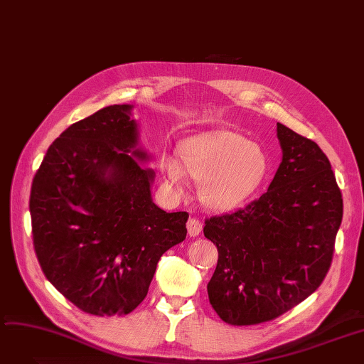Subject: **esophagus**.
I'll use <instances>...</instances> for the list:
<instances>
[{
    "label": "esophagus",
    "instance_id": "1",
    "mask_svg": "<svg viewBox=\"0 0 364 364\" xmlns=\"http://www.w3.org/2000/svg\"><path fill=\"white\" fill-rule=\"evenodd\" d=\"M186 230H188L189 237H197V235H200V232L203 230V225H201V222L198 219L191 218V219L188 220V223H186Z\"/></svg>",
    "mask_w": 364,
    "mask_h": 364
}]
</instances>
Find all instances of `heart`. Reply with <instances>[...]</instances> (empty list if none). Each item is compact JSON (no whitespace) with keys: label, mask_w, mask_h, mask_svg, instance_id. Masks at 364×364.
Returning <instances> with one entry per match:
<instances>
[{"label":"heart","mask_w":364,"mask_h":364,"mask_svg":"<svg viewBox=\"0 0 364 364\" xmlns=\"http://www.w3.org/2000/svg\"><path fill=\"white\" fill-rule=\"evenodd\" d=\"M179 160L163 155L160 168L170 188L183 193L186 175L200 182V200L227 210L249 198L267 176L268 157L261 145L243 134L219 130L179 145Z\"/></svg>","instance_id":"b5f03b06"}]
</instances>
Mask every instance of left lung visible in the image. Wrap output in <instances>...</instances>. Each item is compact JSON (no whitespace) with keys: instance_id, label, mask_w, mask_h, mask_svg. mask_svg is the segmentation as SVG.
<instances>
[{"instance_id":"1","label":"left lung","mask_w":364,"mask_h":364,"mask_svg":"<svg viewBox=\"0 0 364 364\" xmlns=\"http://www.w3.org/2000/svg\"><path fill=\"white\" fill-rule=\"evenodd\" d=\"M277 137L283 159L268 191L204 225L219 253L209 301L234 326L274 320L316 291L342 222V194L326 154L280 123Z\"/></svg>"}]
</instances>
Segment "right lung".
Masks as SVG:
<instances>
[{
	"label": "right lung",
	"instance_id": "obj_1",
	"mask_svg": "<svg viewBox=\"0 0 364 364\" xmlns=\"http://www.w3.org/2000/svg\"><path fill=\"white\" fill-rule=\"evenodd\" d=\"M133 105H111L69 126L32 181L33 249L47 280L84 313L126 316L155 268L186 237V212L152 201L149 155Z\"/></svg>",
	"mask_w": 364,
	"mask_h": 364
}]
</instances>
